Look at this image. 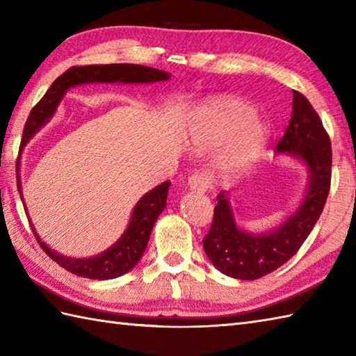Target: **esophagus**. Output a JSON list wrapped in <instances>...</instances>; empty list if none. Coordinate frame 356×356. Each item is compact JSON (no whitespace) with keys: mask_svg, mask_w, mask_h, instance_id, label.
<instances>
[{"mask_svg":"<svg viewBox=\"0 0 356 356\" xmlns=\"http://www.w3.org/2000/svg\"><path fill=\"white\" fill-rule=\"evenodd\" d=\"M188 186H190V190H193L194 193L203 194L208 191L209 179L205 172H195L190 179H188Z\"/></svg>","mask_w":356,"mask_h":356,"instance_id":"obj_1","label":"esophagus"}]
</instances>
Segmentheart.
Listing matches in <instances>:
<instances>
[{
  "label": "heart",
  "instance_id": "obj_1",
  "mask_svg": "<svg viewBox=\"0 0 356 356\" xmlns=\"http://www.w3.org/2000/svg\"><path fill=\"white\" fill-rule=\"evenodd\" d=\"M252 105L238 99H217L195 111L193 139L197 145L217 148L232 142L223 168L237 172L251 165L268 138V128L254 118Z\"/></svg>",
  "mask_w": 356,
  "mask_h": 356
}]
</instances>
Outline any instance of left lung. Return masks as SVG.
<instances>
[{"label":"left lung","mask_w":356,"mask_h":356,"mask_svg":"<svg viewBox=\"0 0 356 356\" xmlns=\"http://www.w3.org/2000/svg\"><path fill=\"white\" fill-rule=\"evenodd\" d=\"M278 153L300 157L307 166V194L297 213L266 234H249L234 220L228 195H217L211 228L203 249L222 274L238 280H257L283 266L298 252L326 205L332 176V147L318 113L306 96L293 90L292 116Z\"/></svg>","instance_id":"8db88e82"}]
</instances>
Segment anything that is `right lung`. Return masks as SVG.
<instances>
[{"instance_id":"add662e5","label":"right lung","mask_w":356,"mask_h":356,"mask_svg":"<svg viewBox=\"0 0 356 356\" xmlns=\"http://www.w3.org/2000/svg\"><path fill=\"white\" fill-rule=\"evenodd\" d=\"M170 79V73L163 70L151 69V67L138 64H105V65H81L72 67L64 72L61 76L56 78L50 86L47 93L30 111L26 120L24 131H22L21 147H24L30 138L49 122V119L56 111V107L61 102L67 90L74 86L86 84V82H127V84H143V82H156ZM18 165V163H17ZM170 182H163L154 190L147 193L136 203L133 209L131 220L128 228L115 245L107 251L92 257V259H70L58 254L41 241L32 225V231L38 243L44 249L53 261L63 266L72 274L90 280H110L124 275L125 272L133 269L140 260L142 254L145 252L147 243L149 240L151 229L161 216L166 205V195H168ZM18 191L22 200L21 185L18 177Z\"/></svg>"}]
</instances>
